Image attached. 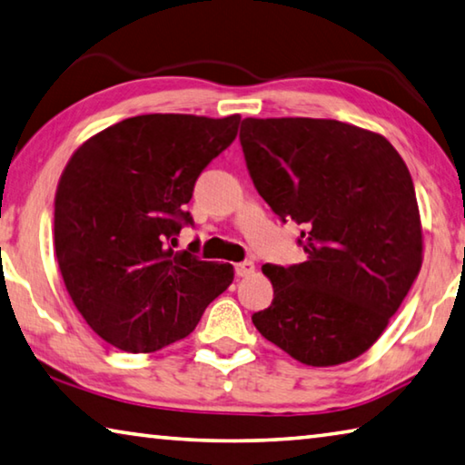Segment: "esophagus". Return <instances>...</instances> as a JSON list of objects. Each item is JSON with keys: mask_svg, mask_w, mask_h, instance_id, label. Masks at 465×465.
Instances as JSON below:
<instances>
[{"mask_svg": "<svg viewBox=\"0 0 465 465\" xmlns=\"http://www.w3.org/2000/svg\"><path fill=\"white\" fill-rule=\"evenodd\" d=\"M234 272H237L239 278H249V275L255 273V263L253 262H241L234 265Z\"/></svg>", "mask_w": 465, "mask_h": 465, "instance_id": "1", "label": "esophagus"}]
</instances>
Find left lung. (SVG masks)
<instances>
[{"mask_svg":"<svg viewBox=\"0 0 465 465\" xmlns=\"http://www.w3.org/2000/svg\"><path fill=\"white\" fill-rule=\"evenodd\" d=\"M241 146L259 195L302 226L308 255L265 263L273 302L251 319L262 335L314 368L368 351L401 308L422 263L409 167L384 136L322 118H245Z\"/></svg>","mask_w":465,"mask_h":465,"instance_id":"1","label":"left lung"}]
</instances>
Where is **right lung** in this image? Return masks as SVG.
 Wrapping results in <instances>:
<instances>
[{"mask_svg": "<svg viewBox=\"0 0 465 465\" xmlns=\"http://www.w3.org/2000/svg\"><path fill=\"white\" fill-rule=\"evenodd\" d=\"M241 116L143 114L108 126L73 153L54 198V253L77 311L128 353L190 335L231 286V263L202 262L185 210L203 167L237 138Z\"/></svg>", "mask_w": 465, "mask_h": 465, "instance_id": "1", "label": "right lung"}]
</instances>
